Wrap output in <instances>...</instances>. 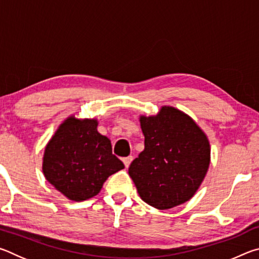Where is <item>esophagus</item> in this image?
I'll list each match as a JSON object with an SVG mask.
<instances>
[{"label": "esophagus", "instance_id": "1", "mask_svg": "<svg viewBox=\"0 0 259 259\" xmlns=\"http://www.w3.org/2000/svg\"><path fill=\"white\" fill-rule=\"evenodd\" d=\"M133 160H134V156H131V155L124 157V159H123V163H124V165H125V168H129V165L131 164V162H133Z\"/></svg>", "mask_w": 259, "mask_h": 259}]
</instances>
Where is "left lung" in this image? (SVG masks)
Segmentation results:
<instances>
[{
  "label": "left lung",
  "instance_id": "1",
  "mask_svg": "<svg viewBox=\"0 0 259 259\" xmlns=\"http://www.w3.org/2000/svg\"><path fill=\"white\" fill-rule=\"evenodd\" d=\"M145 148L131 162L129 176L144 202L166 210L193 198L207 175L210 143L198 123L172 106L140 115Z\"/></svg>",
  "mask_w": 259,
  "mask_h": 259
}]
</instances>
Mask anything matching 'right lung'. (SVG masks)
Returning a JSON list of instances; mask_svg holds the SVG:
<instances>
[{"instance_id": "obj_1", "label": "right lung", "mask_w": 259, "mask_h": 259, "mask_svg": "<svg viewBox=\"0 0 259 259\" xmlns=\"http://www.w3.org/2000/svg\"><path fill=\"white\" fill-rule=\"evenodd\" d=\"M97 119L68 116L45 148L42 171L48 182L68 200L94 198L111 175L124 168L112 153V144L98 133Z\"/></svg>"}]
</instances>
